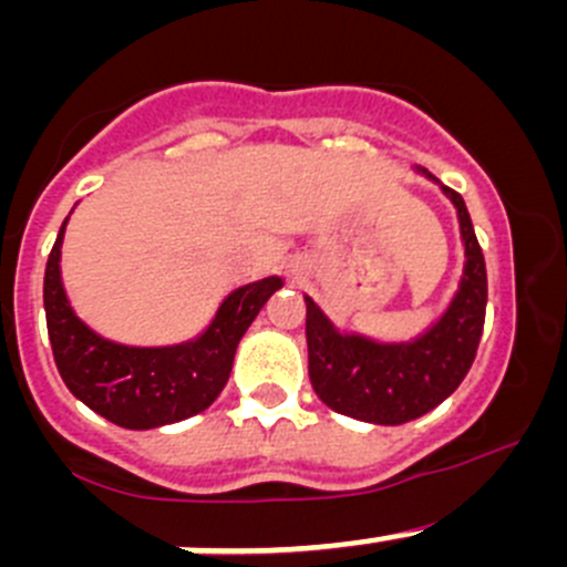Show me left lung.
<instances>
[{"mask_svg":"<svg viewBox=\"0 0 567 567\" xmlns=\"http://www.w3.org/2000/svg\"><path fill=\"white\" fill-rule=\"evenodd\" d=\"M442 188L458 208L466 266L453 305L425 334L394 346L340 334L316 301L305 296L312 390L337 414L375 425H403L458 390L477 357L488 301L485 257L463 197L450 186Z\"/></svg>","mask_w":567,"mask_h":567,"instance_id":"8db88e82","label":"left lung"}]
</instances>
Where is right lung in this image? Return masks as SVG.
I'll return each mask as SVG.
<instances>
[{
  "instance_id": "1",
  "label": "right lung",
  "mask_w": 567,
  "mask_h": 567,
  "mask_svg": "<svg viewBox=\"0 0 567 567\" xmlns=\"http://www.w3.org/2000/svg\"><path fill=\"white\" fill-rule=\"evenodd\" d=\"M60 227L43 277L51 353L65 386L95 414L128 431L169 425L208 409L225 390L244 331L282 279L244 285L221 301L214 323L194 342L173 348H128L104 340L76 318L60 279Z\"/></svg>"
}]
</instances>
